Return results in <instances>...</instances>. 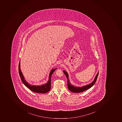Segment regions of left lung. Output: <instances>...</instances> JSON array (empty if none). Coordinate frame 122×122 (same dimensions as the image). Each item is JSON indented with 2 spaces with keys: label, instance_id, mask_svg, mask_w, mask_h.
<instances>
[{
  "label": "left lung",
  "instance_id": "8db88e82",
  "mask_svg": "<svg viewBox=\"0 0 122 122\" xmlns=\"http://www.w3.org/2000/svg\"><path fill=\"white\" fill-rule=\"evenodd\" d=\"M63 72L64 73V74L66 76V77H67V78L68 88L70 91L74 92V93H81V92L85 91V90H87L88 89L90 88L91 87H92V86L94 85V84L95 83V82L96 81L97 77H98V72L94 78V80L90 84L85 85V86H83L82 87H76V86H73L71 84V83L70 81V80L69 79L68 74L67 72H66L65 71H63Z\"/></svg>",
  "mask_w": 122,
  "mask_h": 122
}]
</instances>
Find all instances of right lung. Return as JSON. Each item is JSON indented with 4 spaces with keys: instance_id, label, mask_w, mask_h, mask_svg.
I'll return each mask as SVG.
<instances>
[{
    "instance_id": "right-lung-1",
    "label": "right lung",
    "mask_w": 122,
    "mask_h": 122,
    "mask_svg": "<svg viewBox=\"0 0 122 122\" xmlns=\"http://www.w3.org/2000/svg\"><path fill=\"white\" fill-rule=\"evenodd\" d=\"M20 65V61L19 65V71L20 76L22 82L28 88H29L30 90L33 92L38 93H45L50 91L51 88V76L54 71L56 70L57 68L54 69H52V70L51 71L49 75V79L48 80V82L46 83V84H44L41 86H38V85L35 86V85H32L30 84H29V83L26 81L23 75L22 71H21Z\"/></svg>"
}]
</instances>
